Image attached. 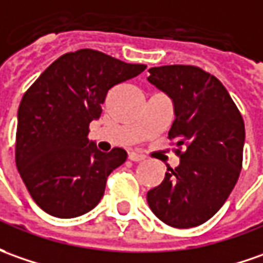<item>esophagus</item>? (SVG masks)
Returning a JSON list of instances; mask_svg holds the SVG:
<instances>
[{
    "mask_svg": "<svg viewBox=\"0 0 263 263\" xmlns=\"http://www.w3.org/2000/svg\"><path fill=\"white\" fill-rule=\"evenodd\" d=\"M128 158H129L131 161L138 162V161H142V160H144L145 157H144V155L138 154V153H135V151H131V153L128 154Z\"/></svg>",
    "mask_w": 263,
    "mask_h": 263,
    "instance_id": "1",
    "label": "esophagus"
}]
</instances>
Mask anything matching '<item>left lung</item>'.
I'll list each match as a JSON object with an SVG mask.
<instances>
[{
    "mask_svg": "<svg viewBox=\"0 0 263 263\" xmlns=\"http://www.w3.org/2000/svg\"><path fill=\"white\" fill-rule=\"evenodd\" d=\"M148 82L173 101L180 164L167 168L160 185L146 193L148 206L165 224L189 229L219 212L236 184L243 160V118L213 74L196 66L149 69Z\"/></svg>",
    "mask_w": 263,
    "mask_h": 263,
    "instance_id": "8db88e82",
    "label": "left lung"
}]
</instances>
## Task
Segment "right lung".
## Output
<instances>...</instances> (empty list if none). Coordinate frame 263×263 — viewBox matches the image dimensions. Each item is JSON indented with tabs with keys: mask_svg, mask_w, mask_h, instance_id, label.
Returning <instances> with one entry per match:
<instances>
[{
	"mask_svg": "<svg viewBox=\"0 0 263 263\" xmlns=\"http://www.w3.org/2000/svg\"><path fill=\"white\" fill-rule=\"evenodd\" d=\"M82 49L50 64L27 90L18 108L15 162L35 204L60 219L78 217L101 201L108 176L126 151L102 153L89 141L109 89L145 70Z\"/></svg>",
	"mask_w": 263,
	"mask_h": 263,
	"instance_id": "add662e5",
	"label": "right lung"
}]
</instances>
